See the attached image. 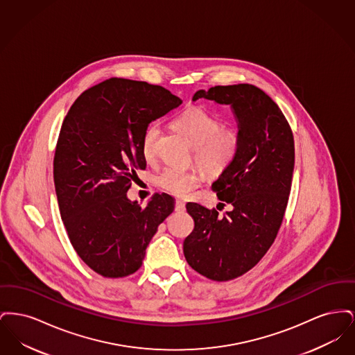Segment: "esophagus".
Instances as JSON below:
<instances>
[{"label":"esophagus","mask_w":355,"mask_h":355,"mask_svg":"<svg viewBox=\"0 0 355 355\" xmlns=\"http://www.w3.org/2000/svg\"><path fill=\"white\" fill-rule=\"evenodd\" d=\"M175 210L177 211H184L185 210V202L181 201V200H177L175 201Z\"/></svg>","instance_id":"esophagus-1"}]
</instances>
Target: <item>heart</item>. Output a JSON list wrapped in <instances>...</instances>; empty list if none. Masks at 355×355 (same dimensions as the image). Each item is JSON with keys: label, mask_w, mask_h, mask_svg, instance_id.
<instances>
[{"label": "heart", "mask_w": 355, "mask_h": 355, "mask_svg": "<svg viewBox=\"0 0 355 355\" xmlns=\"http://www.w3.org/2000/svg\"><path fill=\"white\" fill-rule=\"evenodd\" d=\"M175 123L196 148V161L205 169L220 173L236 159L241 146L239 133L234 129L223 128V122L205 109H190L180 116ZM159 135L161 126L157 122L150 123L142 135L141 149L148 161L154 157ZM200 182L201 174L194 169L181 170L168 166L157 177V184L175 196H185L200 185Z\"/></svg>", "instance_id": "1"}]
</instances>
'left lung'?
<instances>
[{
  "instance_id": "1",
  "label": "left lung",
  "mask_w": 355,
  "mask_h": 355,
  "mask_svg": "<svg viewBox=\"0 0 355 355\" xmlns=\"http://www.w3.org/2000/svg\"><path fill=\"white\" fill-rule=\"evenodd\" d=\"M200 98L230 105L241 137L236 159L211 185L230 211L220 216L216 209L186 203L194 220L184 242L186 261L222 282L250 270L274 242L291 189L294 138L278 105L254 85L214 86L193 96V101Z\"/></svg>"
}]
</instances>
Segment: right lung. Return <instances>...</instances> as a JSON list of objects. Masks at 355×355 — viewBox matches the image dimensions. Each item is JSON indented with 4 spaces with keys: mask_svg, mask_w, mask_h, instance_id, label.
Listing matches in <instances>:
<instances>
[{
    "mask_svg": "<svg viewBox=\"0 0 355 355\" xmlns=\"http://www.w3.org/2000/svg\"><path fill=\"white\" fill-rule=\"evenodd\" d=\"M182 100L162 86L109 78L74 101L62 122L53 162L61 218L92 270L119 278L138 270L174 198L155 193L145 207L126 196L145 169V129Z\"/></svg>",
    "mask_w": 355,
    "mask_h": 355,
    "instance_id": "obj_1",
    "label": "right lung"
}]
</instances>
